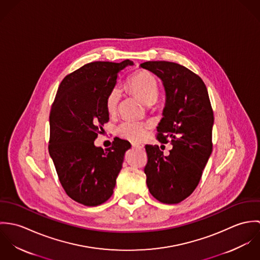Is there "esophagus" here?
I'll use <instances>...</instances> for the list:
<instances>
[{"instance_id":"34e87169","label":"esophagus","mask_w":260,"mask_h":260,"mask_svg":"<svg viewBox=\"0 0 260 260\" xmlns=\"http://www.w3.org/2000/svg\"><path fill=\"white\" fill-rule=\"evenodd\" d=\"M132 146H133V148H136V149L144 148V145H143V144H133V145H132Z\"/></svg>"}]
</instances>
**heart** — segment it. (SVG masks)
Here are the masks:
<instances>
[{
    "mask_svg": "<svg viewBox=\"0 0 260 260\" xmlns=\"http://www.w3.org/2000/svg\"><path fill=\"white\" fill-rule=\"evenodd\" d=\"M127 88L144 104L152 105L157 101L159 94V84L156 77L148 71H139L133 75L127 82ZM121 98V91L118 87H113L106 97V110L109 114L117 111ZM149 125L137 121H124L117 127V134L129 141L139 142L148 132Z\"/></svg>",
    "mask_w": 260,
    "mask_h": 260,
    "instance_id": "1",
    "label": "heart"
}]
</instances>
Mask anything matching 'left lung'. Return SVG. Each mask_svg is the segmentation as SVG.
I'll list each match as a JSON object with an SVG mask.
<instances>
[{
	"label": "left lung",
	"instance_id": "left-lung-1",
	"mask_svg": "<svg viewBox=\"0 0 260 260\" xmlns=\"http://www.w3.org/2000/svg\"><path fill=\"white\" fill-rule=\"evenodd\" d=\"M141 67L163 82L166 104L156 139L173 147L164 156L158 145L145 146L146 183L158 201L176 204L195 190L212 152L213 110L204 82L184 66L148 61Z\"/></svg>",
	"mask_w": 260,
	"mask_h": 260
}]
</instances>
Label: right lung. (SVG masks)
<instances>
[{"label":"right lung","instance_id":"obj_1","mask_svg":"<svg viewBox=\"0 0 260 260\" xmlns=\"http://www.w3.org/2000/svg\"><path fill=\"white\" fill-rule=\"evenodd\" d=\"M121 63L92 62L67 75L61 82L50 111L49 153L67 195L85 206H97L113 194L127 140L114 138L103 150L94 141L109 121L106 97L115 87Z\"/></svg>","mask_w":260,"mask_h":260}]
</instances>
